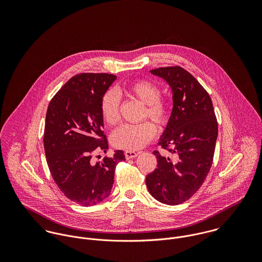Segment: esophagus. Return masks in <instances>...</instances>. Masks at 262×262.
Listing matches in <instances>:
<instances>
[{"label":"esophagus","mask_w":262,"mask_h":262,"mask_svg":"<svg viewBox=\"0 0 262 262\" xmlns=\"http://www.w3.org/2000/svg\"><path fill=\"white\" fill-rule=\"evenodd\" d=\"M137 155H138V152H135V151H129V150L125 151V157H126L127 159L134 158V157H136Z\"/></svg>","instance_id":"34e87169"}]
</instances>
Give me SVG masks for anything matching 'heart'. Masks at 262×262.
<instances>
[{
	"label": "heart",
	"mask_w": 262,
	"mask_h": 262,
	"mask_svg": "<svg viewBox=\"0 0 262 262\" xmlns=\"http://www.w3.org/2000/svg\"><path fill=\"white\" fill-rule=\"evenodd\" d=\"M125 92L144 104L142 118L151 119L157 126H166L171 118L172 106L169 100L160 96L159 86L148 79H139L129 83ZM121 97L115 90L107 91L101 101V114L109 126H116L121 120ZM156 128L150 121L136 125L125 124L113 132L111 142L120 149H140L155 136Z\"/></svg>",
	"instance_id": "obj_1"
}]
</instances>
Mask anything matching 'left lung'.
I'll return each mask as SVG.
<instances>
[{
  "mask_svg": "<svg viewBox=\"0 0 262 262\" xmlns=\"http://www.w3.org/2000/svg\"><path fill=\"white\" fill-rule=\"evenodd\" d=\"M150 73L164 78L172 90L171 118L158 145L173 157L154 150L157 167L145 181L153 198L173 206L190 199L205 182L213 164L218 122L208 92L185 69L176 66Z\"/></svg>",
  "mask_w": 262,
  "mask_h": 262,
  "instance_id": "1",
  "label": "left lung"
}]
</instances>
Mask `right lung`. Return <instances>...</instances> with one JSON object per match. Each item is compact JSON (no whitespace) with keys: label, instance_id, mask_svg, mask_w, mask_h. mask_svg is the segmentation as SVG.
Masks as SVG:
<instances>
[{"label":"right lung","instance_id":"right-lung-1","mask_svg":"<svg viewBox=\"0 0 262 262\" xmlns=\"http://www.w3.org/2000/svg\"><path fill=\"white\" fill-rule=\"evenodd\" d=\"M116 78L109 74L75 75L54 95L46 112L43 143L50 173L63 194L83 207L110 194L116 165L125 160L122 150L98 162L94 159L109 147L101 101Z\"/></svg>","mask_w":262,"mask_h":262}]
</instances>
